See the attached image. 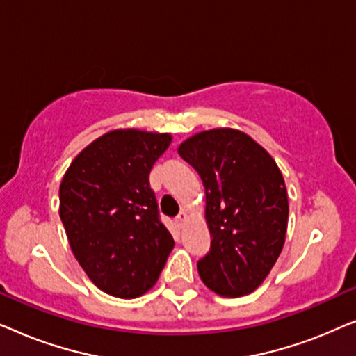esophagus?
<instances>
[{"instance_id": "esophagus-1", "label": "esophagus", "mask_w": 356, "mask_h": 356, "mask_svg": "<svg viewBox=\"0 0 356 356\" xmlns=\"http://www.w3.org/2000/svg\"><path fill=\"white\" fill-rule=\"evenodd\" d=\"M175 220H177V225H178V227H183V225H184V222L188 220V213L184 212V211H181V212L178 213V217L175 218Z\"/></svg>"}]
</instances>
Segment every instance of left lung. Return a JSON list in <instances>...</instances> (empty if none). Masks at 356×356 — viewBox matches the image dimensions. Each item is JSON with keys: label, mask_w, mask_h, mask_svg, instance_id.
<instances>
[{"label": "left lung", "mask_w": 356, "mask_h": 356, "mask_svg": "<svg viewBox=\"0 0 356 356\" xmlns=\"http://www.w3.org/2000/svg\"><path fill=\"white\" fill-rule=\"evenodd\" d=\"M178 154L206 189L211 250L197 262L217 295H250L269 275L285 243L289 196L267 150L246 133L216 128L183 140Z\"/></svg>", "instance_id": "8db88e82"}]
</instances>
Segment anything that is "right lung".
<instances>
[{
    "instance_id": "right-lung-1",
    "label": "right lung",
    "mask_w": 356,
    "mask_h": 356,
    "mask_svg": "<svg viewBox=\"0 0 356 356\" xmlns=\"http://www.w3.org/2000/svg\"><path fill=\"white\" fill-rule=\"evenodd\" d=\"M170 143L168 133L108 131L76 155L61 179L60 217L72 254L111 296L147 293L175 246L149 184Z\"/></svg>"
}]
</instances>
